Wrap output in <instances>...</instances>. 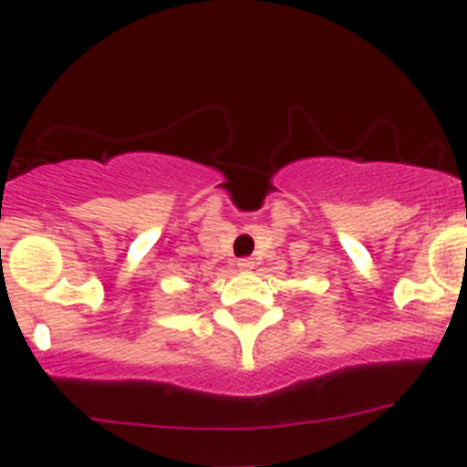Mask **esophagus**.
I'll list each match as a JSON object with an SVG mask.
<instances>
[{"label":"esophagus","instance_id":"1","mask_svg":"<svg viewBox=\"0 0 467 467\" xmlns=\"http://www.w3.org/2000/svg\"><path fill=\"white\" fill-rule=\"evenodd\" d=\"M237 266H239V268H242V271H251V268H253V266H255V262H253V260H251V257H242V260H239V262H237Z\"/></svg>","mask_w":467,"mask_h":467}]
</instances>
